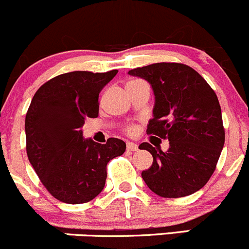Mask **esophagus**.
<instances>
[{
    "label": "esophagus",
    "mask_w": 249,
    "mask_h": 249,
    "mask_svg": "<svg viewBox=\"0 0 249 249\" xmlns=\"http://www.w3.org/2000/svg\"><path fill=\"white\" fill-rule=\"evenodd\" d=\"M127 150L128 151H137L138 145L133 142H127Z\"/></svg>",
    "instance_id": "34e87169"
}]
</instances>
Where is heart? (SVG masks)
<instances>
[{
	"label": "heart",
	"instance_id": "heart-1",
	"mask_svg": "<svg viewBox=\"0 0 249 249\" xmlns=\"http://www.w3.org/2000/svg\"><path fill=\"white\" fill-rule=\"evenodd\" d=\"M129 130H132V129H129Z\"/></svg>",
	"mask_w": 249,
	"mask_h": 249
}]
</instances>
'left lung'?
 <instances>
[{
	"instance_id": "left-lung-1",
	"label": "left lung",
	"mask_w": 249,
	"mask_h": 249,
	"mask_svg": "<svg viewBox=\"0 0 249 249\" xmlns=\"http://www.w3.org/2000/svg\"><path fill=\"white\" fill-rule=\"evenodd\" d=\"M147 81L155 95L147 134L168 139L166 152L149 142L139 145L154 157L142 177L161 197H184L206 185L215 169L225 142L216 94L193 68L178 63H156L130 70Z\"/></svg>"
}]
</instances>
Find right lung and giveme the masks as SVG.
<instances>
[{
    "instance_id": "1",
    "label": "right lung",
    "mask_w": 249,
    "mask_h": 249,
    "mask_svg": "<svg viewBox=\"0 0 249 249\" xmlns=\"http://www.w3.org/2000/svg\"><path fill=\"white\" fill-rule=\"evenodd\" d=\"M117 70L72 71L52 78L34 95L25 117L26 152L38 178L53 197L78 205L103 191L110 160L121 156L125 142L85 139V119L98 116L99 93Z\"/></svg>"
}]
</instances>
